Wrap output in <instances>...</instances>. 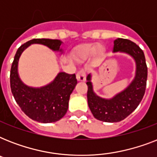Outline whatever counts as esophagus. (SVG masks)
<instances>
[{
	"label": "esophagus",
	"instance_id": "34e87169",
	"mask_svg": "<svg viewBox=\"0 0 157 157\" xmlns=\"http://www.w3.org/2000/svg\"><path fill=\"white\" fill-rule=\"evenodd\" d=\"M86 78V71L84 69H81L78 72L76 73V79L79 81H85Z\"/></svg>",
	"mask_w": 157,
	"mask_h": 157
}]
</instances>
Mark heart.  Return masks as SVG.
Returning <instances> with one entry per match:
<instances>
[{"mask_svg":"<svg viewBox=\"0 0 157 157\" xmlns=\"http://www.w3.org/2000/svg\"><path fill=\"white\" fill-rule=\"evenodd\" d=\"M100 51V47L99 46H96V45H89L84 46L81 48L80 51L78 52L77 56L80 59H87L89 57H90L93 54H95Z\"/></svg>","mask_w":157,"mask_h":157,"instance_id":"obj_1","label":"heart"}]
</instances>
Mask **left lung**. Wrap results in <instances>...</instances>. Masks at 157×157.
I'll return each instance as SVG.
<instances>
[{"mask_svg":"<svg viewBox=\"0 0 157 157\" xmlns=\"http://www.w3.org/2000/svg\"><path fill=\"white\" fill-rule=\"evenodd\" d=\"M113 52L125 53L133 57L136 63V73L130 85L111 99L96 95L90 81L91 75L87 76L89 107L96 119L104 122H118L126 118L139 106L146 90L147 67L144 51L139 45L128 39L118 38L114 40Z\"/></svg>","mask_w":157,"mask_h":157,"instance_id":"8db88e82","label":"left lung"}]
</instances>
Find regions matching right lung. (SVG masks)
<instances>
[{
	"instance_id": "obj_1",
	"label": "right lung",
	"mask_w": 157,
	"mask_h": 157,
	"mask_svg": "<svg viewBox=\"0 0 157 157\" xmlns=\"http://www.w3.org/2000/svg\"><path fill=\"white\" fill-rule=\"evenodd\" d=\"M32 44H41L54 51L63 52L59 40L33 39L21 45L11 66V92L21 110L32 120L40 123L58 121L67 111L70 95L77 84L76 75L59 72L51 83L40 88L24 85L18 74V59L23 50Z\"/></svg>"
}]
</instances>
